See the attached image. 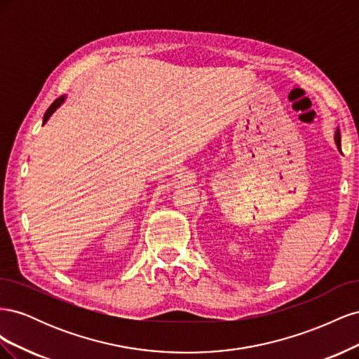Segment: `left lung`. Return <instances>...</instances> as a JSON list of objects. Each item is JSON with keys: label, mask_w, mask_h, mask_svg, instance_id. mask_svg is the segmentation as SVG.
I'll list each match as a JSON object with an SVG mask.
<instances>
[{"label": "left lung", "mask_w": 359, "mask_h": 359, "mask_svg": "<svg viewBox=\"0 0 359 359\" xmlns=\"http://www.w3.org/2000/svg\"><path fill=\"white\" fill-rule=\"evenodd\" d=\"M334 139H335V144H337V147H340V130H335V136H334Z\"/></svg>", "instance_id": "left-lung-1"}]
</instances>
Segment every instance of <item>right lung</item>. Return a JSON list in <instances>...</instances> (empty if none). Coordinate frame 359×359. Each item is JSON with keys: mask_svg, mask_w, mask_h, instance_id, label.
Segmentation results:
<instances>
[{"mask_svg": "<svg viewBox=\"0 0 359 359\" xmlns=\"http://www.w3.org/2000/svg\"><path fill=\"white\" fill-rule=\"evenodd\" d=\"M64 100H66V95H61L60 97V99H57L55 102H53L50 106H49V109L46 111V114H45V116H43V124H45L46 121H48V119L50 118V115L53 114V112H55L57 109H58V107L64 103Z\"/></svg>", "mask_w": 359, "mask_h": 359, "instance_id": "obj_1", "label": "right lung"}]
</instances>
